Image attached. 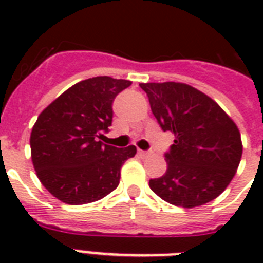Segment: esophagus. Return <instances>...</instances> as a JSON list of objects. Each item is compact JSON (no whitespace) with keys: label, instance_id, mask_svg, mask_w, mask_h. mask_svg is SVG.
<instances>
[{"label":"esophagus","instance_id":"34e87169","mask_svg":"<svg viewBox=\"0 0 263 263\" xmlns=\"http://www.w3.org/2000/svg\"><path fill=\"white\" fill-rule=\"evenodd\" d=\"M138 154H139L142 158H146V157H148L150 154H152V152H144V150H139V152H138Z\"/></svg>","mask_w":263,"mask_h":263}]
</instances>
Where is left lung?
<instances>
[{"mask_svg": "<svg viewBox=\"0 0 263 263\" xmlns=\"http://www.w3.org/2000/svg\"><path fill=\"white\" fill-rule=\"evenodd\" d=\"M162 131L175 134L165 153L168 169L148 185L175 206L196 208L216 199L240 164V132L233 120L202 91L184 83H140Z\"/></svg>", "mask_w": 263, "mask_h": 263, "instance_id": "obj_1", "label": "left lung"}]
</instances>
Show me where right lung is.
<instances>
[{
	"label": "right lung",
	"mask_w": 263,
	"mask_h": 263,
	"mask_svg": "<svg viewBox=\"0 0 263 263\" xmlns=\"http://www.w3.org/2000/svg\"><path fill=\"white\" fill-rule=\"evenodd\" d=\"M131 84L109 76L82 80L38 116L30 138L32 164L43 187L64 203H91L119 185L120 169L136 147L97 138L111 125L116 95Z\"/></svg>",
	"instance_id": "right-lung-1"
}]
</instances>
